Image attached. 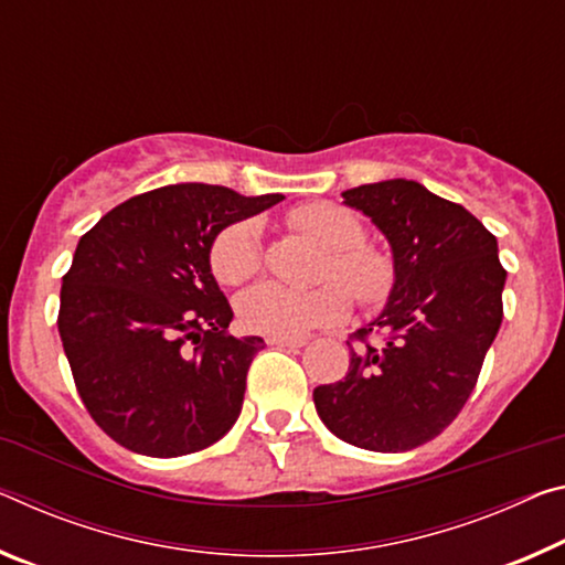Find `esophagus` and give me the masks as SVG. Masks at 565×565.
Listing matches in <instances>:
<instances>
[{
  "mask_svg": "<svg viewBox=\"0 0 565 565\" xmlns=\"http://www.w3.org/2000/svg\"><path fill=\"white\" fill-rule=\"evenodd\" d=\"M266 342L271 344V347H289V349H294V347H303V344H307V339H279V337H268Z\"/></svg>",
  "mask_w": 565,
  "mask_h": 565,
  "instance_id": "34e87169",
  "label": "esophagus"
}]
</instances>
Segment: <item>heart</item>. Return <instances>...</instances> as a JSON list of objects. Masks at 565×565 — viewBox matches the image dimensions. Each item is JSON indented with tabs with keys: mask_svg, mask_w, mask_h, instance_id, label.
Returning a JSON list of instances; mask_svg holds the SVG:
<instances>
[{
	"mask_svg": "<svg viewBox=\"0 0 565 565\" xmlns=\"http://www.w3.org/2000/svg\"><path fill=\"white\" fill-rule=\"evenodd\" d=\"M291 226L307 234L327 254L324 279L344 282L360 307H382L395 289V264L382 250L364 246V223L334 203H303L289 213ZM216 281L238 286L262 268V234L256 221H234L221 228L209 248ZM241 324L264 337L294 339L339 324L349 315V295L338 284L294 289L279 281H262L236 301Z\"/></svg>",
	"mask_w": 565,
	"mask_h": 565,
	"instance_id": "1",
	"label": "heart"
}]
</instances>
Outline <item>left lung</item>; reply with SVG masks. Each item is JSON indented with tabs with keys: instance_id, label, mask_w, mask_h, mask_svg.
<instances>
[{
	"instance_id": "left-lung-1",
	"label": "left lung",
	"mask_w": 565,
	"mask_h": 565,
	"mask_svg": "<svg viewBox=\"0 0 565 565\" xmlns=\"http://www.w3.org/2000/svg\"><path fill=\"white\" fill-rule=\"evenodd\" d=\"M392 246L395 289L382 315L354 331L344 380L315 390L339 440L405 452L460 415L503 321L498 241L460 203L405 178L344 191ZM383 339L371 344V334Z\"/></svg>"
}]
</instances>
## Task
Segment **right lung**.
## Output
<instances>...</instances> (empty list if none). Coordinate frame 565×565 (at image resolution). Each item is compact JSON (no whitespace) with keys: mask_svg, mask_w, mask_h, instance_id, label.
Listing matches in <instances>:
<instances>
[{"mask_svg":"<svg viewBox=\"0 0 565 565\" xmlns=\"http://www.w3.org/2000/svg\"><path fill=\"white\" fill-rule=\"evenodd\" d=\"M281 199L163 185L115 205L79 238L57 329L79 399L115 443L178 458L234 427L264 339L228 334L234 311L209 248L228 223Z\"/></svg>","mask_w":565,"mask_h":565,"instance_id":"1","label":"right lung"}]
</instances>
